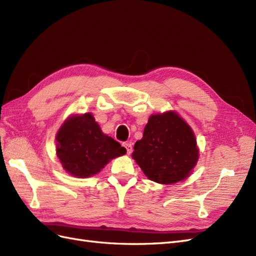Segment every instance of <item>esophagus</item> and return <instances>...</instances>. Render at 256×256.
<instances>
[{"label":"esophagus","instance_id":"esophagus-1","mask_svg":"<svg viewBox=\"0 0 256 256\" xmlns=\"http://www.w3.org/2000/svg\"><path fill=\"white\" fill-rule=\"evenodd\" d=\"M124 146H125V148L127 150V154H130L131 152H132V143H131V142H126L125 144H124Z\"/></svg>","mask_w":256,"mask_h":256}]
</instances>
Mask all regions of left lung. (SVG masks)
<instances>
[{
	"instance_id": "8db88e82",
	"label": "left lung",
	"mask_w": 256,
	"mask_h": 256,
	"mask_svg": "<svg viewBox=\"0 0 256 256\" xmlns=\"http://www.w3.org/2000/svg\"><path fill=\"white\" fill-rule=\"evenodd\" d=\"M134 148L132 158L145 176L162 184L189 177L200 157L194 132L175 111L150 115Z\"/></svg>"
}]
</instances>
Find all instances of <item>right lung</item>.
<instances>
[{
  "mask_svg": "<svg viewBox=\"0 0 256 256\" xmlns=\"http://www.w3.org/2000/svg\"><path fill=\"white\" fill-rule=\"evenodd\" d=\"M56 156L72 176L88 178L98 174L109 162L126 154L125 147L102 132L90 112L72 114L56 134Z\"/></svg>",
  "mask_w": 256,
  "mask_h": 256,
  "instance_id": "right-lung-1",
  "label": "right lung"
}]
</instances>
